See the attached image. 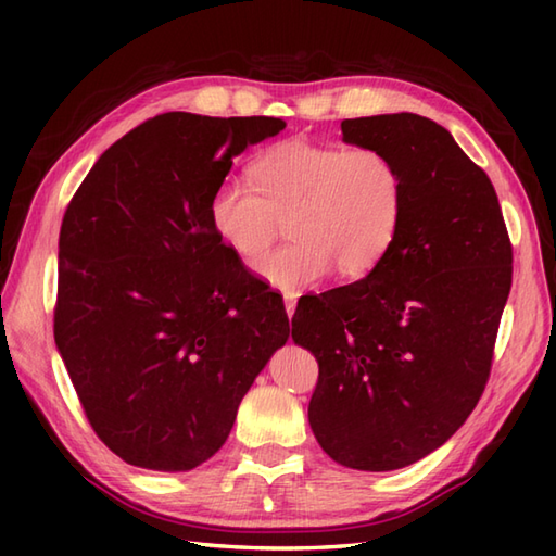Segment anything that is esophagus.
Listing matches in <instances>:
<instances>
[{
  "label": "esophagus",
  "instance_id": "obj_1",
  "mask_svg": "<svg viewBox=\"0 0 556 556\" xmlns=\"http://www.w3.org/2000/svg\"><path fill=\"white\" fill-rule=\"evenodd\" d=\"M285 308L289 317H293V313H296V296H293V293H287L285 296Z\"/></svg>",
  "mask_w": 556,
  "mask_h": 556
}]
</instances>
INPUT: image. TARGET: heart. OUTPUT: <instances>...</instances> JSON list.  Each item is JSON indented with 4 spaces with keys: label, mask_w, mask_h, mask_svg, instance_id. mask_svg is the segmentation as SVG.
<instances>
[{
    "label": "heart",
    "mask_w": 556,
    "mask_h": 556,
    "mask_svg": "<svg viewBox=\"0 0 556 556\" xmlns=\"http://www.w3.org/2000/svg\"><path fill=\"white\" fill-rule=\"evenodd\" d=\"M253 186L224 179L210 198V224L243 263H253L289 219L291 243L267 253L257 275L285 291L308 289L337 267L363 277L382 263L401 229L406 184L377 148L315 146L293 138L251 164Z\"/></svg>",
    "instance_id": "obj_1"
}]
</instances>
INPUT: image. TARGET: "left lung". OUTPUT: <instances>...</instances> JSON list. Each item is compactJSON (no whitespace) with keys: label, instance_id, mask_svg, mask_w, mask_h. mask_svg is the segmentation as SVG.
Masks as SVG:
<instances>
[{"label":"left lung","instance_id":"left-lung-1","mask_svg":"<svg viewBox=\"0 0 556 556\" xmlns=\"http://www.w3.org/2000/svg\"><path fill=\"white\" fill-rule=\"evenodd\" d=\"M341 134L399 164L404 219L368 277L301 296L291 337L320 368L308 420L325 454L396 470L442 446L485 392L514 251L490 176L444 126L401 112Z\"/></svg>","mask_w":556,"mask_h":556}]
</instances>
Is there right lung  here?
<instances>
[{
  "mask_svg": "<svg viewBox=\"0 0 556 556\" xmlns=\"http://www.w3.org/2000/svg\"><path fill=\"white\" fill-rule=\"evenodd\" d=\"M275 116L167 112L102 152L59 231L54 341L108 448L150 470L215 456L271 353L285 301L219 241L210 198Z\"/></svg>",
  "mask_w": 556,
  "mask_h": 556,
  "instance_id": "add662e5",
  "label": "right lung"
}]
</instances>
